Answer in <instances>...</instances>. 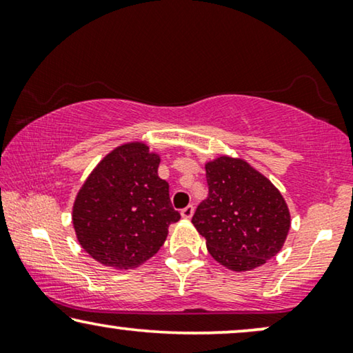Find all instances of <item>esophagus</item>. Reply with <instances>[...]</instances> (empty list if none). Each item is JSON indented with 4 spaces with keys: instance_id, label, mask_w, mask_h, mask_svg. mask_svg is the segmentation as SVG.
<instances>
[{
    "instance_id": "34e87169",
    "label": "esophagus",
    "mask_w": 353,
    "mask_h": 353,
    "mask_svg": "<svg viewBox=\"0 0 353 353\" xmlns=\"http://www.w3.org/2000/svg\"><path fill=\"white\" fill-rule=\"evenodd\" d=\"M192 214H194V207H192V205H186L185 209L181 210V216H183V219H186V220H190Z\"/></svg>"
}]
</instances>
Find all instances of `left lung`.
<instances>
[{"label":"left lung","mask_w":353,"mask_h":353,"mask_svg":"<svg viewBox=\"0 0 353 353\" xmlns=\"http://www.w3.org/2000/svg\"><path fill=\"white\" fill-rule=\"evenodd\" d=\"M205 178L209 196L197 205L192 225L212 257L233 272H249L273 259L291 228L281 192L243 159L207 162Z\"/></svg>","instance_id":"left-lung-1"}]
</instances>
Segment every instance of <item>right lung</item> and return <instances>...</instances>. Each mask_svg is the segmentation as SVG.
Masks as SVG:
<instances>
[{"label":"right lung","instance_id":"1","mask_svg":"<svg viewBox=\"0 0 353 353\" xmlns=\"http://www.w3.org/2000/svg\"><path fill=\"white\" fill-rule=\"evenodd\" d=\"M161 157L144 143L115 148L75 197L72 221L85 252L105 267L137 268L157 254L180 220L157 175Z\"/></svg>","mask_w":353,"mask_h":353}]
</instances>
